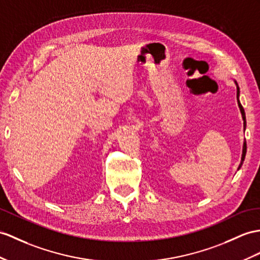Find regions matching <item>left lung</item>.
I'll use <instances>...</instances> for the list:
<instances>
[{
	"label": "left lung",
	"instance_id": "1",
	"mask_svg": "<svg viewBox=\"0 0 260 260\" xmlns=\"http://www.w3.org/2000/svg\"><path fill=\"white\" fill-rule=\"evenodd\" d=\"M234 82H235L236 85V89H237V104H238V107H239V110H240V113H242V117H243V121H244V131L246 129V116H245V110L243 108L242 104H240L239 101V87H238V84L236 82V80H234ZM246 151H247V147H246V140H244V143H243V153H242V160H240V163H239V167H238V170L242 168L243 163H244V160H245V155H246Z\"/></svg>",
	"mask_w": 260,
	"mask_h": 260
}]
</instances>
